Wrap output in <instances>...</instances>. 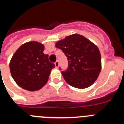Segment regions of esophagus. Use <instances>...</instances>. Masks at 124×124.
Returning <instances> with one entry per match:
<instances>
[{
    "label": "esophagus",
    "mask_w": 124,
    "mask_h": 124,
    "mask_svg": "<svg viewBox=\"0 0 124 124\" xmlns=\"http://www.w3.org/2000/svg\"><path fill=\"white\" fill-rule=\"evenodd\" d=\"M54 64H55L56 68H58V66H59V62H58V61H56L55 63H54Z\"/></svg>",
    "instance_id": "obj_1"
}]
</instances>
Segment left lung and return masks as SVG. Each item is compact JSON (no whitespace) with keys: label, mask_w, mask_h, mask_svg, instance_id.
I'll list each match as a JSON object with an SVG mask.
<instances>
[{"label":"left lung","mask_w":124,"mask_h":124,"mask_svg":"<svg viewBox=\"0 0 124 124\" xmlns=\"http://www.w3.org/2000/svg\"><path fill=\"white\" fill-rule=\"evenodd\" d=\"M56 47L68 61V69L61 71L66 83L84 89L96 81L101 70V56L96 45L81 35L73 34L56 43Z\"/></svg>","instance_id":"left-lung-1"}]
</instances>
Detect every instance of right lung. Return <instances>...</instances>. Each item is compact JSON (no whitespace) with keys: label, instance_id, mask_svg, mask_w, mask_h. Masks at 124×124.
<instances>
[{"label":"right lung","instance_id":"obj_1","mask_svg":"<svg viewBox=\"0 0 124 124\" xmlns=\"http://www.w3.org/2000/svg\"><path fill=\"white\" fill-rule=\"evenodd\" d=\"M43 50V45L30 41L20 46L11 59V75L25 90L34 91L41 89L46 84L51 70L55 67Z\"/></svg>","mask_w":124,"mask_h":124}]
</instances>
